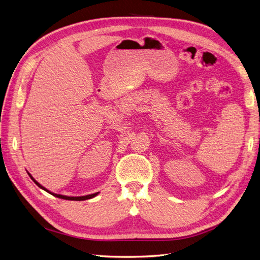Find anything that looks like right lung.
I'll list each match as a JSON object with an SVG mask.
<instances>
[{"label": "right lung", "mask_w": 260, "mask_h": 260, "mask_svg": "<svg viewBox=\"0 0 260 260\" xmlns=\"http://www.w3.org/2000/svg\"><path fill=\"white\" fill-rule=\"evenodd\" d=\"M30 176V175H29ZM30 178L34 180V182L39 186V187H41V188H43L44 191H46L48 193H50V194H52L53 196H56V198H58V199H62V200H68V201H85V200H89V199H92V198H94V196H96L99 193H94V194H90V195H85V196H65V195H60V194H55V193H52V192H50L49 190H46V188L44 187V186H42L40 183L39 182H37V181L30 176Z\"/></svg>", "instance_id": "obj_1"}]
</instances>
